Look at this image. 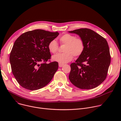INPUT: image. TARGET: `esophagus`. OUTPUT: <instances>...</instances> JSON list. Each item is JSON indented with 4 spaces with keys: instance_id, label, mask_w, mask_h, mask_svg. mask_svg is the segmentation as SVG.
Instances as JSON below:
<instances>
[{
    "instance_id": "1",
    "label": "esophagus",
    "mask_w": 121,
    "mask_h": 121,
    "mask_svg": "<svg viewBox=\"0 0 121 121\" xmlns=\"http://www.w3.org/2000/svg\"><path fill=\"white\" fill-rule=\"evenodd\" d=\"M63 65H64V64H61V63H59V66L60 67H62Z\"/></svg>"
}]
</instances>
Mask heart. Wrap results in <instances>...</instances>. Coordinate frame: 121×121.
I'll use <instances>...</instances> for the list:
<instances>
[{
    "instance_id": "1",
    "label": "heart",
    "mask_w": 121,
    "mask_h": 121,
    "mask_svg": "<svg viewBox=\"0 0 121 121\" xmlns=\"http://www.w3.org/2000/svg\"><path fill=\"white\" fill-rule=\"evenodd\" d=\"M61 44H66L64 51L65 53L53 56L52 60L61 64H65L71 61L73 56L75 57L80 56L83 52L85 44L83 40L80 38H77L72 34L66 33L59 39ZM48 48L51 53H56L58 49V44L55 40H51L48 43Z\"/></svg>"
}]
</instances>
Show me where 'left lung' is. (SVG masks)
<instances>
[{
  "label": "left lung",
  "mask_w": 121,
  "mask_h": 121,
  "mask_svg": "<svg viewBox=\"0 0 121 121\" xmlns=\"http://www.w3.org/2000/svg\"><path fill=\"white\" fill-rule=\"evenodd\" d=\"M68 32L78 35L85 44L82 54L75 63L70 65L69 79L80 89H94L104 81L107 75L111 63L108 43L105 38L89 29L81 28Z\"/></svg>",
  "instance_id": "1"
}]
</instances>
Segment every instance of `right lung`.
I'll return each mask as SVG.
<instances>
[{"label":"right lung","mask_w":121,"mask_h":121,"mask_svg":"<svg viewBox=\"0 0 121 121\" xmlns=\"http://www.w3.org/2000/svg\"><path fill=\"white\" fill-rule=\"evenodd\" d=\"M59 34L38 29L23 33L15 41L9 61L12 73L22 87L35 91L52 79L58 63H46L51 56L48 45Z\"/></svg>","instance_id":"right-lung-1"}]
</instances>
